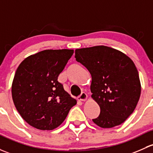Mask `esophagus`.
<instances>
[{
    "label": "esophagus",
    "mask_w": 153,
    "mask_h": 153,
    "mask_svg": "<svg viewBox=\"0 0 153 153\" xmlns=\"http://www.w3.org/2000/svg\"><path fill=\"white\" fill-rule=\"evenodd\" d=\"M87 98H88L87 94H86L85 92H82L81 94V95L78 97V99L79 100H81V101H86V100H87Z\"/></svg>",
    "instance_id": "esophagus-1"
}]
</instances>
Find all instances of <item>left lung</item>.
Segmentation results:
<instances>
[{
    "instance_id": "obj_1",
    "label": "left lung",
    "mask_w": 153,
    "mask_h": 153,
    "mask_svg": "<svg viewBox=\"0 0 153 153\" xmlns=\"http://www.w3.org/2000/svg\"><path fill=\"white\" fill-rule=\"evenodd\" d=\"M75 58L91 75V98L100 108L93 123L102 128L121 125L133 112L141 95L139 72L130 57L108 46L76 49Z\"/></svg>"
}]
</instances>
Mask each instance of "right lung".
<instances>
[{
    "label": "right lung",
    "mask_w": 153,
    "mask_h": 153,
    "mask_svg": "<svg viewBox=\"0 0 153 153\" xmlns=\"http://www.w3.org/2000/svg\"><path fill=\"white\" fill-rule=\"evenodd\" d=\"M73 50H45L25 58L12 85L16 109L28 125L51 131L61 125L77 101L58 82Z\"/></svg>",
    "instance_id": "add662e5"
}]
</instances>
